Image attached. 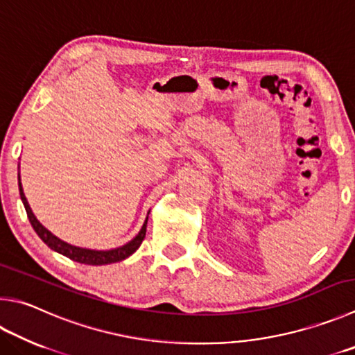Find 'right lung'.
Instances as JSON below:
<instances>
[{
	"mask_svg": "<svg viewBox=\"0 0 355 355\" xmlns=\"http://www.w3.org/2000/svg\"><path fill=\"white\" fill-rule=\"evenodd\" d=\"M18 188H20V197H21V202L24 205V208H26V212H28L29 222L32 225V228L35 230V233L38 234V237H40V239L44 243H46L51 250H54V251H57V253L69 257L71 261L87 263V266H107V263L124 261L125 257L133 254L135 251L139 248V245L143 243V241H144L146 230H147V218H149V217H146V222H144L143 228H141L139 233L135 236L130 242H127L125 245H122V247H118V248L107 250V251L89 250V248H80V247H76V245L63 242L62 239H59V237L54 236L53 233H51V231H48L40 222L37 220V217L34 216V212H32L28 200H26V196L23 192V186H21V182H20V177H18Z\"/></svg>",
	"mask_w": 355,
	"mask_h": 355,
	"instance_id": "right-lung-1",
	"label": "right lung"
}]
</instances>
